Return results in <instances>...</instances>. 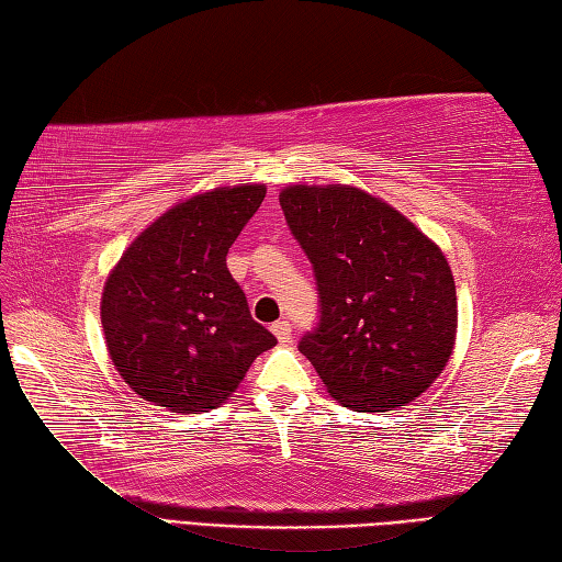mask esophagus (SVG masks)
<instances>
[{"label": "esophagus", "mask_w": 562, "mask_h": 562, "mask_svg": "<svg viewBox=\"0 0 562 562\" xmlns=\"http://www.w3.org/2000/svg\"><path fill=\"white\" fill-rule=\"evenodd\" d=\"M270 330H272V336L278 338L280 345L292 342V326H290V321H278V324H272Z\"/></svg>", "instance_id": "esophagus-1"}]
</instances>
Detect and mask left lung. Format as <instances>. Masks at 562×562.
<instances>
[{
	"label": "left lung",
	"mask_w": 562,
	"mask_h": 562,
	"mask_svg": "<svg viewBox=\"0 0 562 562\" xmlns=\"http://www.w3.org/2000/svg\"><path fill=\"white\" fill-rule=\"evenodd\" d=\"M280 205L316 274L321 321L300 350L326 391L357 413L415 401L457 342V284L441 248L355 186H288Z\"/></svg>",
	"instance_id": "8db88e82"
}]
</instances>
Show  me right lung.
Instances as JSON below:
<instances>
[{
  "instance_id": "obj_1",
  "label": "right lung",
  "mask_w": 562,
  "mask_h": 562,
  "mask_svg": "<svg viewBox=\"0 0 562 562\" xmlns=\"http://www.w3.org/2000/svg\"><path fill=\"white\" fill-rule=\"evenodd\" d=\"M262 198V183L190 195L115 262L103 284L101 324L117 374L139 398L171 413H207L278 342L250 318L246 294L226 268V254Z\"/></svg>"
}]
</instances>
